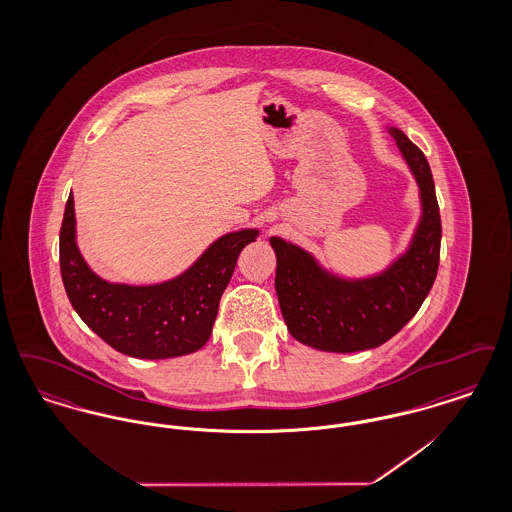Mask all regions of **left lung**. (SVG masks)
Segmentation results:
<instances>
[{"instance_id":"8db88e82","label":"left lung","mask_w":512,"mask_h":512,"mask_svg":"<svg viewBox=\"0 0 512 512\" xmlns=\"http://www.w3.org/2000/svg\"><path fill=\"white\" fill-rule=\"evenodd\" d=\"M418 184L422 215L409 247L366 278L322 267L303 247L272 236L280 311L293 338L332 353H355L393 338L432 290L439 265L441 219L430 165L403 130L388 126Z\"/></svg>"}]
</instances>
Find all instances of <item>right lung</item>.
I'll list each match as a JSON object with an SVG mask.
<instances>
[{
    "label": "right lung",
    "mask_w": 512,
    "mask_h": 512,
    "mask_svg": "<svg viewBox=\"0 0 512 512\" xmlns=\"http://www.w3.org/2000/svg\"><path fill=\"white\" fill-rule=\"evenodd\" d=\"M257 238V228L228 232L171 280L147 286L113 284L88 267L76 245L71 194L59 234L61 276L78 317L113 349L136 359H172L207 343L236 261Z\"/></svg>",
    "instance_id": "obj_1"
}]
</instances>
